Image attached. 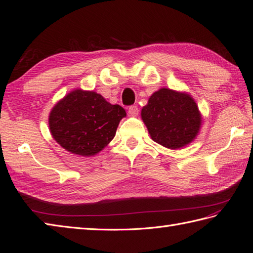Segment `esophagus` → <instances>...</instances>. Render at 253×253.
<instances>
[{"instance_id": "obj_1", "label": "esophagus", "mask_w": 253, "mask_h": 253, "mask_svg": "<svg viewBox=\"0 0 253 253\" xmlns=\"http://www.w3.org/2000/svg\"><path fill=\"white\" fill-rule=\"evenodd\" d=\"M138 113H139V110H138V107L136 105H131L129 106V108H128V115L131 117L137 116Z\"/></svg>"}]
</instances>
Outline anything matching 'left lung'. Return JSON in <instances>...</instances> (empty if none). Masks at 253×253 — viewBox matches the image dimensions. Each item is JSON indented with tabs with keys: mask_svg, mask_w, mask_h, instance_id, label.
I'll list each match as a JSON object with an SVG mask.
<instances>
[{
	"mask_svg": "<svg viewBox=\"0 0 253 253\" xmlns=\"http://www.w3.org/2000/svg\"><path fill=\"white\" fill-rule=\"evenodd\" d=\"M141 118L153 141L169 149H180L195 139L202 115L190 94L162 87L142 107Z\"/></svg>",
	"mask_w": 253,
	"mask_h": 253,
	"instance_id": "obj_1",
	"label": "left lung"
}]
</instances>
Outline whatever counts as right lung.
<instances>
[{
	"label": "right lung",
	"instance_id": "obj_1",
	"mask_svg": "<svg viewBox=\"0 0 253 253\" xmlns=\"http://www.w3.org/2000/svg\"><path fill=\"white\" fill-rule=\"evenodd\" d=\"M126 112L108 103L101 94L77 88L59 101L49 114V128L67 151L91 157L103 150L115 137Z\"/></svg>",
	"mask_w": 253,
	"mask_h": 253
}]
</instances>
